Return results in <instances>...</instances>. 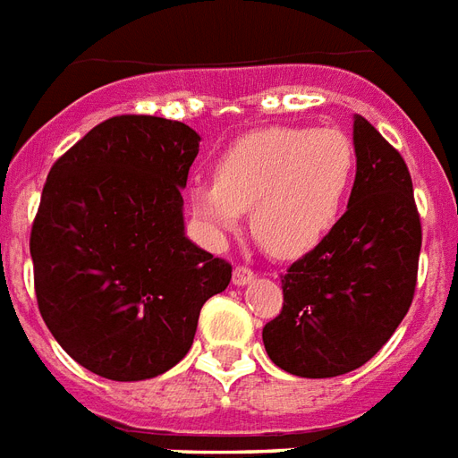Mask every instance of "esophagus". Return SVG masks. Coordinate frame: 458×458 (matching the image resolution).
I'll return each mask as SVG.
<instances>
[{
  "label": "esophagus",
  "instance_id": "34e87169",
  "mask_svg": "<svg viewBox=\"0 0 458 458\" xmlns=\"http://www.w3.org/2000/svg\"><path fill=\"white\" fill-rule=\"evenodd\" d=\"M253 277H256V273H253L250 267H246V266H236V267H233V275H232L233 284H239V287H243V284H249V282L253 280Z\"/></svg>",
  "mask_w": 458,
  "mask_h": 458
}]
</instances>
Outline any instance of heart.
<instances>
[{"instance_id":"b5f03b06","label":"heart","mask_w":458,"mask_h":458,"mask_svg":"<svg viewBox=\"0 0 458 458\" xmlns=\"http://www.w3.org/2000/svg\"><path fill=\"white\" fill-rule=\"evenodd\" d=\"M352 140L335 127H267L229 147L215 183L188 192L195 219L226 233L250 209V232L275 258H297L328 236L355 178Z\"/></svg>"}]
</instances>
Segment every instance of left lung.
<instances>
[{"instance_id": "left-lung-1", "label": "left lung", "mask_w": 458, "mask_h": 458, "mask_svg": "<svg viewBox=\"0 0 458 458\" xmlns=\"http://www.w3.org/2000/svg\"><path fill=\"white\" fill-rule=\"evenodd\" d=\"M355 185L328 236L282 275V311L263 328L280 369L326 379L369 362L415 294L420 215L403 157L355 118Z\"/></svg>"}]
</instances>
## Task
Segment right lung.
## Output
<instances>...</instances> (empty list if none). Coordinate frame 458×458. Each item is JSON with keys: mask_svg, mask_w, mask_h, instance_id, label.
<instances>
[{"mask_svg": "<svg viewBox=\"0 0 458 458\" xmlns=\"http://www.w3.org/2000/svg\"><path fill=\"white\" fill-rule=\"evenodd\" d=\"M200 135L115 115L55 161L30 229L38 309L89 372L142 381L188 355L198 316L232 266L185 236L183 195Z\"/></svg>", "mask_w": 458, "mask_h": 458, "instance_id": "obj_1", "label": "right lung"}]
</instances>
